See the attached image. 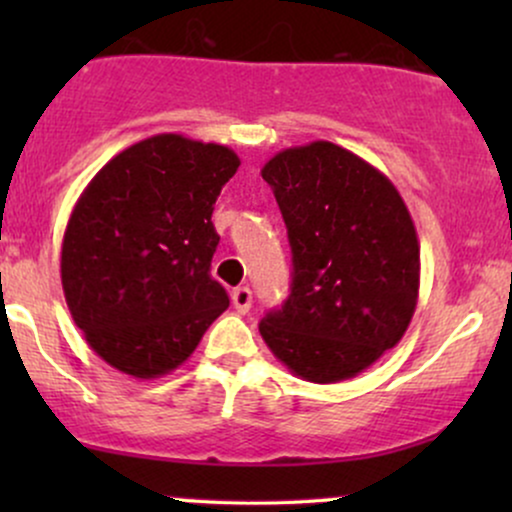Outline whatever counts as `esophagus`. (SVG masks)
Returning a JSON list of instances; mask_svg holds the SVG:
<instances>
[{
    "label": "esophagus",
    "mask_w": 512,
    "mask_h": 512,
    "mask_svg": "<svg viewBox=\"0 0 512 512\" xmlns=\"http://www.w3.org/2000/svg\"><path fill=\"white\" fill-rule=\"evenodd\" d=\"M233 305H236V310L240 315H245L250 310L252 305V291L248 286H238L236 291H233Z\"/></svg>",
    "instance_id": "esophagus-1"
}]
</instances>
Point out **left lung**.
<instances>
[{
    "mask_svg": "<svg viewBox=\"0 0 512 512\" xmlns=\"http://www.w3.org/2000/svg\"><path fill=\"white\" fill-rule=\"evenodd\" d=\"M289 231L291 293L260 322L298 378H356L407 332L419 301V238L387 175L332 142L279 151L262 168Z\"/></svg>",
    "mask_w": 512,
    "mask_h": 512,
    "instance_id": "8db88e82",
    "label": "left lung"
}]
</instances>
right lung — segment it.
Returning a JSON list of instances; mask_svg holds the SVG:
<instances>
[{
	"label": "right lung",
	"instance_id": "right-lung-1",
	"mask_svg": "<svg viewBox=\"0 0 512 512\" xmlns=\"http://www.w3.org/2000/svg\"><path fill=\"white\" fill-rule=\"evenodd\" d=\"M240 158L221 144L156 134L127 146L76 199L62 240V289L105 363L161 378L190 358L228 293L211 279V214Z\"/></svg>",
	"mask_w": 512,
	"mask_h": 512
}]
</instances>
